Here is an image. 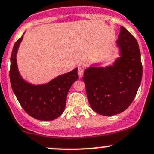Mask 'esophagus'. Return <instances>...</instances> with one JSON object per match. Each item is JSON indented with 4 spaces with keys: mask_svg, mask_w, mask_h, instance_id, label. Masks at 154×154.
I'll return each mask as SVG.
<instances>
[{
    "mask_svg": "<svg viewBox=\"0 0 154 154\" xmlns=\"http://www.w3.org/2000/svg\"><path fill=\"white\" fill-rule=\"evenodd\" d=\"M83 73H84V69L82 67H79L78 69V74H79V78H82L83 76Z\"/></svg>",
    "mask_w": 154,
    "mask_h": 154,
    "instance_id": "34e87169",
    "label": "esophagus"
}]
</instances>
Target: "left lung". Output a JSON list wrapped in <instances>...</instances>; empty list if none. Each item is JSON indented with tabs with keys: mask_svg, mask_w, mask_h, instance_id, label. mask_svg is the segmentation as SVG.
Here are the masks:
<instances>
[{
	"mask_svg": "<svg viewBox=\"0 0 154 154\" xmlns=\"http://www.w3.org/2000/svg\"><path fill=\"white\" fill-rule=\"evenodd\" d=\"M121 57L113 65L93 66L84 72L88 102L104 116L118 115L130 106L142 78L141 53L135 38L124 27L117 40Z\"/></svg>",
	"mask_w": 154,
	"mask_h": 154,
	"instance_id": "obj_1",
	"label": "left lung"
}]
</instances>
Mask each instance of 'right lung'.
<instances>
[{"label": "right lung", "mask_w": 154, "mask_h": 154, "mask_svg": "<svg viewBox=\"0 0 154 154\" xmlns=\"http://www.w3.org/2000/svg\"><path fill=\"white\" fill-rule=\"evenodd\" d=\"M22 39L23 36L16 42L10 58L12 88L26 113L39 121H53L64 111L69 88L79 78L78 69L59 75L44 85L28 83L21 76L16 61V54Z\"/></svg>", "instance_id": "right-lung-1"}]
</instances>
